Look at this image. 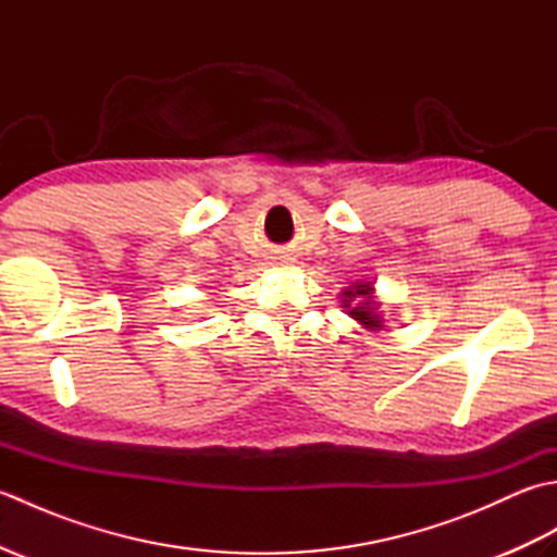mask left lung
<instances>
[{"instance_id": "8db88e82", "label": "left lung", "mask_w": 557, "mask_h": 557, "mask_svg": "<svg viewBox=\"0 0 557 557\" xmlns=\"http://www.w3.org/2000/svg\"><path fill=\"white\" fill-rule=\"evenodd\" d=\"M345 306H349L350 301L354 300L355 304L351 305V311H349V315L351 318H357L359 323H363L366 327H383L381 323V313L375 311V301H373V287H369V285H357V287H351V289H345Z\"/></svg>"}]
</instances>
